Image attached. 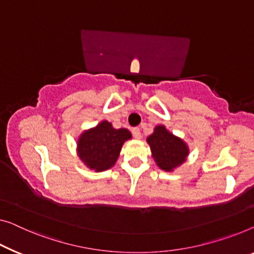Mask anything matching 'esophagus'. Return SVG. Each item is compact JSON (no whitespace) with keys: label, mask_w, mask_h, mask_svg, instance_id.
<instances>
[{"label":"esophagus","mask_w":254,"mask_h":254,"mask_svg":"<svg viewBox=\"0 0 254 254\" xmlns=\"http://www.w3.org/2000/svg\"><path fill=\"white\" fill-rule=\"evenodd\" d=\"M132 134L135 139H141V131H140L139 127L132 128Z\"/></svg>","instance_id":"obj_1"}]
</instances>
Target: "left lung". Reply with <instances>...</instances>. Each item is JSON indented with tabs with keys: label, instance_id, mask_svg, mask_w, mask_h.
<instances>
[{
	"label": "left lung",
	"instance_id": "8db88e82",
	"mask_svg": "<svg viewBox=\"0 0 254 254\" xmlns=\"http://www.w3.org/2000/svg\"><path fill=\"white\" fill-rule=\"evenodd\" d=\"M147 142L157 166L166 172H171L183 164L189 154L186 142L166 130L164 126L155 127Z\"/></svg>",
	"mask_w": 254,
	"mask_h": 254
}]
</instances>
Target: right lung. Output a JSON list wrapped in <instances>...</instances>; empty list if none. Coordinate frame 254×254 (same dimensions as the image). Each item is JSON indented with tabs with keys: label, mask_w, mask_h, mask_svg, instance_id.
Returning <instances> with one entry per match:
<instances>
[{
	"label": "right lung",
	"mask_w": 254,
	"mask_h": 254,
	"mask_svg": "<svg viewBox=\"0 0 254 254\" xmlns=\"http://www.w3.org/2000/svg\"><path fill=\"white\" fill-rule=\"evenodd\" d=\"M132 135L127 128H114L108 121L89 128L79 135L77 154L89 169L101 172L116 163L123 143Z\"/></svg>",
	"instance_id": "obj_1"
}]
</instances>
